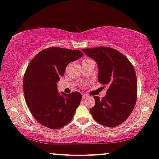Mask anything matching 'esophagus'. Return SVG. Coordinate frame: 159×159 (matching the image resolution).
Wrapping results in <instances>:
<instances>
[{"instance_id": "obj_1", "label": "esophagus", "mask_w": 159, "mask_h": 159, "mask_svg": "<svg viewBox=\"0 0 159 159\" xmlns=\"http://www.w3.org/2000/svg\"><path fill=\"white\" fill-rule=\"evenodd\" d=\"M88 95H86V94H83L82 95V99H85L86 98H88Z\"/></svg>"}]
</instances>
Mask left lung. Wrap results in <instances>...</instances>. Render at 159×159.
Here are the masks:
<instances>
[{"mask_svg": "<svg viewBox=\"0 0 159 159\" xmlns=\"http://www.w3.org/2000/svg\"><path fill=\"white\" fill-rule=\"evenodd\" d=\"M98 66V82L108 89L102 99L93 96L95 105L90 109L93 119L106 127H116L126 121L137 100L136 74L134 66L120 52L109 47L82 49Z\"/></svg>", "mask_w": 159, "mask_h": 159, "instance_id": "obj_1", "label": "left lung"}]
</instances>
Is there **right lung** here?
Listing matches in <instances>:
<instances>
[{"label": "right lung", "instance_id": "1", "mask_svg": "<svg viewBox=\"0 0 159 159\" xmlns=\"http://www.w3.org/2000/svg\"><path fill=\"white\" fill-rule=\"evenodd\" d=\"M82 56L79 50L51 47L39 52L28 65L23 79L25 101L34 119L45 127L59 129L72 119L81 93L59 94L57 82L67 65Z\"/></svg>", "mask_w": 159, "mask_h": 159}]
</instances>
